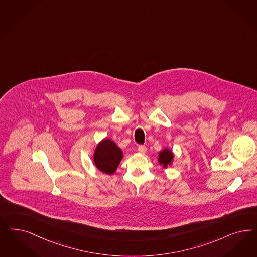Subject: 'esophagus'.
<instances>
[{
	"label": "esophagus",
	"instance_id": "obj_1",
	"mask_svg": "<svg viewBox=\"0 0 257 257\" xmlns=\"http://www.w3.org/2000/svg\"><path fill=\"white\" fill-rule=\"evenodd\" d=\"M138 151H139L140 153H145V152L147 151V147H145V146H139V147H138Z\"/></svg>",
	"mask_w": 257,
	"mask_h": 257
}]
</instances>
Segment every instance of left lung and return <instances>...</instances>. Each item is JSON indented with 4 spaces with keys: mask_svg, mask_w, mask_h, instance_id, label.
Instances as JSON below:
<instances>
[{
    "mask_svg": "<svg viewBox=\"0 0 257 257\" xmlns=\"http://www.w3.org/2000/svg\"><path fill=\"white\" fill-rule=\"evenodd\" d=\"M173 160V154L169 149H164L159 153V163L162 164L164 167L168 166Z\"/></svg>",
    "mask_w": 257,
    "mask_h": 257,
    "instance_id": "8db88e82",
    "label": "left lung"
}]
</instances>
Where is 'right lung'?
<instances>
[{"label": "right lung", "instance_id": "right-lung-1", "mask_svg": "<svg viewBox=\"0 0 257 257\" xmlns=\"http://www.w3.org/2000/svg\"><path fill=\"white\" fill-rule=\"evenodd\" d=\"M122 158L123 152L116 146L115 143L109 139H105L95 149L93 161L100 171L109 175L114 173Z\"/></svg>", "mask_w": 257, "mask_h": 257}]
</instances>
